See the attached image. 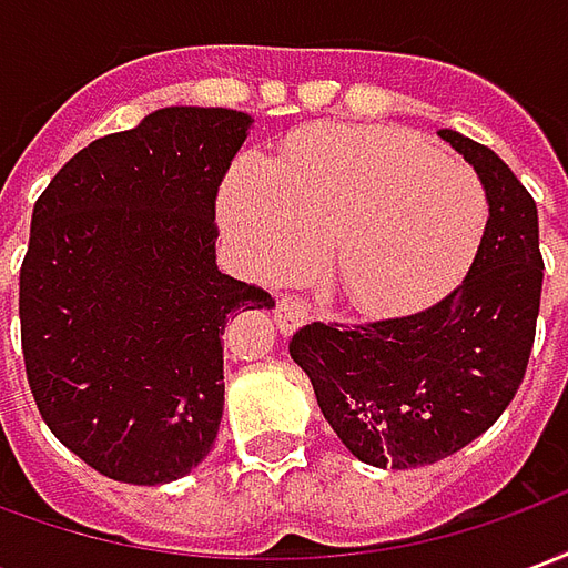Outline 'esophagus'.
<instances>
[{"mask_svg": "<svg viewBox=\"0 0 568 568\" xmlns=\"http://www.w3.org/2000/svg\"><path fill=\"white\" fill-rule=\"evenodd\" d=\"M273 320H276V325H280V332L292 334L295 328H301V325L310 320V307L297 295H283L280 301H276Z\"/></svg>", "mask_w": 568, "mask_h": 568, "instance_id": "obj_1", "label": "esophagus"}]
</instances>
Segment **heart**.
<instances>
[{
	"label": "heart",
	"instance_id": "heart-1",
	"mask_svg": "<svg viewBox=\"0 0 568 568\" xmlns=\"http://www.w3.org/2000/svg\"><path fill=\"white\" fill-rule=\"evenodd\" d=\"M224 219L264 271H297L334 252L358 307L410 310L471 264L487 191L471 166L405 130H316L276 166L240 163Z\"/></svg>",
	"mask_w": 568,
	"mask_h": 568
}]
</instances>
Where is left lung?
<instances>
[{
  "label": "left lung",
  "instance_id": "obj_1",
  "mask_svg": "<svg viewBox=\"0 0 568 568\" xmlns=\"http://www.w3.org/2000/svg\"><path fill=\"white\" fill-rule=\"evenodd\" d=\"M438 136L475 166L489 200L463 283L405 316L310 322L288 344L337 438L362 463L398 471L463 450L511 405L545 276L536 200L511 166L456 130Z\"/></svg>",
  "mask_w": 568,
  "mask_h": 568
}]
</instances>
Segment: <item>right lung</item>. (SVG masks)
I'll return each mask as SVG.
<instances>
[{
	"label": "right lung",
	"instance_id": "add662e5",
	"mask_svg": "<svg viewBox=\"0 0 568 568\" xmlns=\"http://www.w3.org/2000/svg\"><path fill=\"white\" fill-rule=\"evenodd\" d=\"M252 118L170 105L91 142L32 206L20 344L39 414L93 471L154 487L203 463L224 325L273 297L215 267V197Z\"/></svg>",
	"mask_w": 568,
	"mask_h": 568
}]
</instances>
